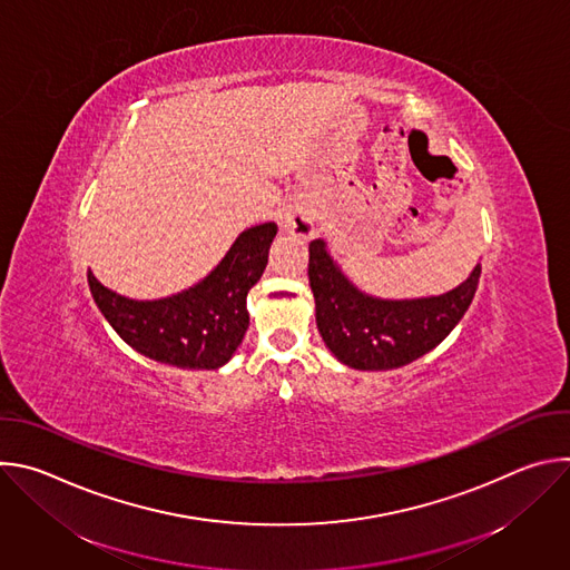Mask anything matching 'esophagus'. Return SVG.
<instances>
[{
    "label": "esophagus",
    "instance_id": "esophagus-1",
    "mask_svg": "<svg viewBox=\"0 0 570 570\" xmlns=\"http://www.w3.org/2000/svg\"><path fill=\"white\" fill-rule=\"evenodd\" d=\"M277 223H279L282 232L299 236V238H311L315 234L313 216H311L308 207L302 203L282 205L277 212Z\"/></svg>",
    "mask_w": 570,
    "mask_h": 570
}]
</instances>
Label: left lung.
Segmentation results:
<instances>
[{"label": "left lung", "instance_id": "8db88e82", "mask_svg": "<svg viewBox=\"0 0 570 570\" xmlns=\"http://www.w3.org/2000/svg\"><path fill=\"white\" fill-rule=\"evenodd\" d=\"M480 279V264L458 288L417 299H381L358 291L327 253L308 243V284L317 332L330 352L354 370H394L438 347L466 313Z\"/></svg>", "mask_w": 570, "mask_h": 570}]
</instances>
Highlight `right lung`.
Masks as SVG:
<instances>
[{
    "label": "right lung",
    "mask_w": 570,
    "mask_h": 570,
    "mask_svg": "<svg viewBox=\"0 0 570 570\" xmlns=\"http://www.w3.org/2000/svg\"><path fill=\"white\" fill-rule=\"evenodd\" d=\"M275 234V223L240 232L203 282L171 297H124L106 288L92 271L88 284L110 327L135 352L183 370H216L248 332V291L266 271Z\"/></svg>",
    "instance_id": "obj_1"
}]
</instances>
